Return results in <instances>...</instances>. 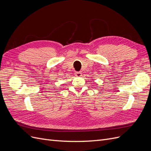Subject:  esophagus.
I'll list each match as a JSON object with an SVG mask.
<instances>
[{"mask_svg": "<svg viewBox=\"0 0 151 151\" xmlns=\"http://www.w3.org/2000/svg\"><path fill=\"white\" fill-rule=\"evenodd\" d=\"M75 75H76L77 77H80V76H82V73H81V72H76Z\"/></svg>", "mask_w": 151, "mask_h": 151, "instance_id": "obj_1", "label": "esophagus"}]
</instances>
